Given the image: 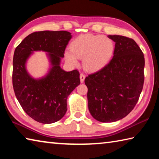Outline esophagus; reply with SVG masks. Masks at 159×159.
I'll list each match as a JSON object with an SVG mask.
<instances>
[{"mask_svg": "<svg viewBox=\"0 0 159 159\" xmlns=\"http://www.w3.org/2000/svg\"><path fill=\"white\" fill-rule=\"evenodd\" d=\"M85 74H83V73H81L80 74V82L81 83H83V81H84V80H85Z\"/></svg>", "mask_w": 159, "mask_h": 159, "instance_id": "34e87169", "label": "esophagus"}]
</instances>
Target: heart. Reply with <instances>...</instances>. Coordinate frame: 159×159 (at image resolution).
I'll return each mask as SVG.
<instances>
[{
	"instance_id": "1",
	"label": "heart",
	"mask_w": 159,
	"mask_h": 159,
	"mask_svg": "<svg viewBox=\"0 0 159 159\" xmlns=\"http://www.w3.org/2000/svg\"><path fill=\"white\" fill-rule=\"evenodd\" d=\"M71 51L64 53L69 64L76 66L79 59L83 58V64L88 71H97L108 63L114 50L111 39L99 35L85 34L76 38L70 45Z\"/></svg>"
}]
</instances>
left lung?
Listing matches in <instances>:
<instances>
[{
	"label": "left lung",
	"mask_w": 159,
	"mask_h": 159,
	"mask_svg": "<svg viewBox=\"0 0 159 159\" xmlns=\"http://www.w3.org/2000/svg\"><path fill=\"white\" fill-rule=\"evenodd\" d=\"M114 57L85 78L88 109L100 122H114L134 109L143 88L144 57L133 39L114 35Z\"/></svg>",
	"instance_id": "obj_1"
}]
</instances>
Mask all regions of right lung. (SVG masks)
I'll return each instance as SVG.
<instances>
[{"label":"right lung","instance_id":"add662e5","mask_svg":"<svg viewBox=\"0 0 159 159\" xmlns=\"http://www.w3.org/2000/svg\"><path fill=\"white\" fill-rule=\"evenodd\" d=\"M71 39V33L66 31H36L15 48L12 70L15 96L26 114L39 123L60 120L67 110V98L80 83L78 70L67 72L60 66ZM38 50L49 52L53 67L46 77L36 80L29 76L25 64L31 52Z\"/></svg>","mask_w":159,"mask_h":159}]
</instances>
